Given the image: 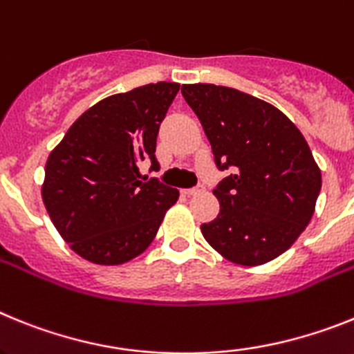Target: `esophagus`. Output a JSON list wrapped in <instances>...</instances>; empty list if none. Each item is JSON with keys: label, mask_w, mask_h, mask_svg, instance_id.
Here are the masks:
<instances>
[{"label": "esophagus", "mask_w": 354, "mask_h": 354, "mask_svg": "<svg viewBox=\"0 0 354 354\" xmlns=\"http://www.w3.org/2000/svg\"><path fill=\"white\" fill-rule=\"evenodd\" d=\"M203 190H205V187H203V185H196V187H192V189H185V190H183V192H185L187 196H198V194H201Z\"/></svg>", "instance_id": "34e87169"}]
</instances>
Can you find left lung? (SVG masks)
Returning <instances> with one entry per match:
<instances>
[{
  "instance_id": "1",
  "label": "left lung",
  "mask_w": 354,
  "mask_h": 354,
  "mask_svg": "<svg viewBox=\"0 0 354 354\" xmlns=\"http://www.w3.org/2000/svg\"><path fill=\"white\" fill-rule=\"evenodd\" d=\"M215 165L230 171L214 189L219 215L205 241L239 266H262L296 242L321 192V169L296 124L270 103L236 88L183 85Z\"/></svg>"
}]
</instances>
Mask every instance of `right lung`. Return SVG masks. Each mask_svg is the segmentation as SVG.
<instances>
[{
    "label": "right lung",
    "instance_id": "add662e5",
    "mask_svg": "<svg viewBox=\"0 0 354 354\" xmlns=\"http://www.w3.org/2000/svg\"><path fill=\"white\" fill-rule=\"evenodd\" d=\"M180 91L158 82L113 94L84 112L46 162L42 201L71 250L92 263L119 266L151 244L178 189L140 180L137 164L158 167L156 135Z\"/></svg>",
    "mask_w": 354,
    "mask_h": 354
}]
</instances>
